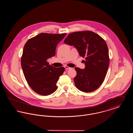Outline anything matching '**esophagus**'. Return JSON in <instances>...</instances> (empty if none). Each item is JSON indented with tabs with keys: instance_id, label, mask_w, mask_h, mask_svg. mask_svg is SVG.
Here are the masks:
<instances>
[{
	"instance_id": "esophagus-1",
	"label": "esophagus",
	"mask_w": 133,
	"mask_h": 133,
	"mask_svg": "<svg viewBox=\"0 0 133 133\" xmlns=\"http://www.w3.org/2000/svg\"><path fill=\"white\" fill-rule=\"evenodd\" d=\"M65 69L66 70H69L71 69H72V68H71V67H68V66H65Z\"/></svg>"
}]
</instances>
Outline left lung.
<instances>
[{"label":"left lung","instance_id":"left-lung-1","mask_svg":"<svg viewBox=\"0 0 133 133\" xmlns=\"http://www.w3.org/2000/svg\"><path fill=\"white\" fill-rule=\"evenodd\" d=\"M64 42L73 46L79 55L85 58V68H75L77 75L74 81L76 88L86 93L97 90L103 82L109 65L105 41L93 32L84 31L70 33Z\"/></svg>","mask_w":133,"mask_h":133}]
</instances>
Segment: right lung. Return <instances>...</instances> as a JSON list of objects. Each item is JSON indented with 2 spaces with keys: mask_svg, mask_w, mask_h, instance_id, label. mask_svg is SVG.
I'll return each instance as SVG.
<instances>
[{
  "mask_svg": "<svg viewBox=\"0 0 133 133\" xmlns=\"http://www.w3.org/2000/svg\"><path fill=\"white\" fill-rule=\"evenodd\" d=\"M66 35L42 33L29 39L24 46L22 69L28 84L38 94L50 95L57 89L56 84L65 68L54 67L47 60L55 55L57 44Z\"/></svg>",
  "mask_w": 133,
  "mask_h": 133,
  "instance_id": "right-lung-1",
  "label": "right lung"
}]
</instances>
